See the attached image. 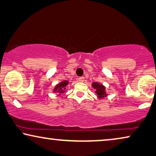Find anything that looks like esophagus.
Listing matches in <instances>:
<instances>
[{"label":"esophagus","mask_w":156,"mask_h":156,"mask_svg":"<svg viewBox=\"0 0 156 156\" xmlns=\"http://www.w3.org/2000/svg\"><path fill=\"white\" fill-rule=\"evenodd\" d=\"M83 81H84V77H83V76H81V77L79 78V82H83Z\"/></svg>","instance_id":"34e87169"}]
</instances>
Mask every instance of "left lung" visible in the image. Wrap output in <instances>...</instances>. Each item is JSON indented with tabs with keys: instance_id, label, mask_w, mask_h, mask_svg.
I'll return each mask as SVG.
<instances>
[{
	"instance_id": "1",
	"label": "left lung",
	"mask_w": 156,
	"mask_h": 156,
	"mask_svg": "<svg viewBox=\"0 0 156 156\" xmlns=\"http://www.w3.org/2000/svg\"><path fill=\"white\" fill-rule=\"evenodd\" d=\"M92 87L96 89V94L98 96V98H102L107 96L108 94L105 92V87L103 84L98 82H94L92 83Z\"/></svg>"
}]
</instances>
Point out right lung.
Segmentation results:
<instances>
[{"label": "right lung", "mask_w": 156, "mask_h": 156, "mask_svg": "<svg viewBox=\"0 0 156 156\" xmlns=\"http://www.w3.org/2000/svg\"><path fill=\"white\" fill-rule=\"evenodd\" d=\"M69 82L67 80L63 81V82H61L60 83H58L55 87L53 89V92H55V93H58V95H61L62 94L65 93V87L67 85H68Z\"/></svg>", "instance_id": "right-lung-1"}]
</instances>
